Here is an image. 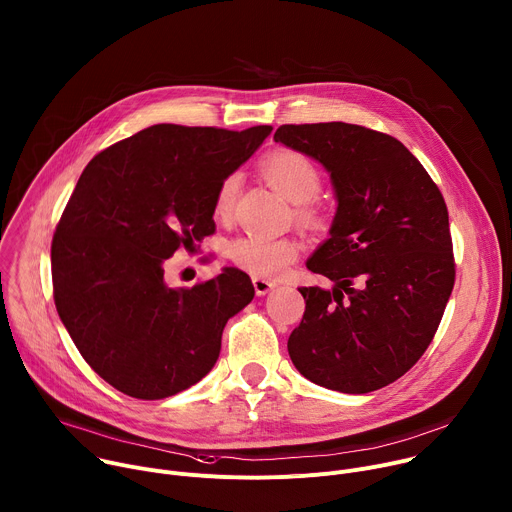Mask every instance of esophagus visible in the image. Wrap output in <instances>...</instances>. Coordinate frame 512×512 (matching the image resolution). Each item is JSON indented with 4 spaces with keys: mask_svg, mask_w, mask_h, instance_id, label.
<instances>
[{
    "mask_svg": "<svg viewBox=\"0 0 512 512\" xmlns=\"http://www.w3.org/2000/svg\"><path fill=\"white\" fill-rule=\"evenodd\" d=\"M253 287H255L257 296H267L273 287H277V283L263 279V277H253Z\"/></svg>",
    "mask_w": 512,
    "mask_h": 512,
    "instance_id": "1",
    "label": "esophagus"
}]
</instances>
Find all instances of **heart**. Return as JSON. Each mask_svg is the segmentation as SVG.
Wrapping results in <instances>:
<instances>
[{"label": "heart", "instance_id": "b5f03b06", "mask_svg": "<svg viewBox=\"0 0 512 512\" xmlns=\"http://www.w3.org/2000/svg\"><path fill=\"white\" fill-rule=\"evenodd\" d=\"M267 180L289 200L296 204V218L304 225L318 223V206L314 198L322 190V172L302 152L277 150L269 154L263 164ZM241 176L233 172L223 178L214 194V214L229 216L239 192ZM231 259L245 271L257 277H277L300 255V247L289 237H267V235H241L229 245Z\"/></svg>", "mask_w": 512, "mask_h": 512}]
</instances>
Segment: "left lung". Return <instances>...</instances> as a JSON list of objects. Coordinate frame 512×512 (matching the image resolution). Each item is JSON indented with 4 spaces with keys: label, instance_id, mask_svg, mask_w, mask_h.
Here are the masks:
<instances>
[{
    "label": "left lung",
    "instance_id": "1",
    "mask_svg": "<svg viewBox=\"0 0 512 512\" xmlns=\"http://www.w3.org/2000/svg\"><path fill=\"white\" fill-rule=\"evenodd\" d=\"M273 139L318 160L338 210L308 269L332 289L300 287L306 312L287 350L312 383L371 393L403 377L442 322L456 281L446 200L405 145L332 121L281 125Z\"/></svg>",
    "mask_w": 512,
    "mask_h": 512
}]
</instances>
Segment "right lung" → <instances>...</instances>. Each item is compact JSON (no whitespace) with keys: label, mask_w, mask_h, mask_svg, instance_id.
<instances>
[{"label":"right lung","mask_w":512,"mask_h":512,"mask_svg":"<svg viewBox=\"0 0 512 512\" xmlns=\"http://www.w3.org/2000/svg\"><path fill=\"white\" fill-rule=\"evenodd\" d=\"M271 129L160 123L83 170L52 239V291L72 342L117 391L164 399L214 367L225 324L253 300V283L227 267L172 289L164 261L214 233L218 184Z\"/></svg>","instance_id":"add662e5"}]
</instances>
